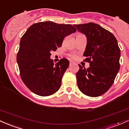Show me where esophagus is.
<instances>
[{
    "instance_id": "obj_1",
    "label": "esophagus",
    "mask_w": 129,
    "mask_h": 129,
    "mask_svg": "<svg viewBox=\"0 0 129 129\" xmlns=\"http://www.w3.org/2000/svg\"><path fill=\"white\" fill-rule=\"evenodd\" d=\"M73 64H74V62L72 61H69V65H70V66Z\"/></svg>"
}]
</instances>
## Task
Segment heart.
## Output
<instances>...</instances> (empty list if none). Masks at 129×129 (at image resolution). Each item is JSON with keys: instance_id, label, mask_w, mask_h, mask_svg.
<instances>
[{"instance_id": "heart-1", "label": "heart", "mask_w": 129, "mask_h": 129, "mask_svg": "<svg viewBox=\"0 0 129 129\" xmlns=\"http://www.w3.org/2000/svg\"><path fill=\"white\" fill-rule=\"evenodd\" d=\"M72 57H74V56H72Z\"/></svg>"}]
</instances>
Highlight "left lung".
Here are the masks:
<instances>
[{"label": "left lung", "instance_id": "8db88e82", "mask_svg": "<svg viewBox=\"0 0 129 129\" xmlns=\"http://www.w3.org/2000/svg\"><path fill=\"white\" fill-rule=\"evenodd\" d=\"M87 38L83 55L89 63L86 69L79 64L77 86L84 94L90 97L102 95L113 83L120 68V49L115 36L93 22L74 25Z\"/></svg>", "mask_w": 129, "mask_h": 129}]
</instances>
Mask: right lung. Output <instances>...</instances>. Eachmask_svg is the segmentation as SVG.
<instances>
[{
    "label": "right lung",
    "mask_w": 129,
    "mask_h": 129,
    "mask_svg": "<svg viewBox=\"0 0 129 129\" xmlns=\"http://www.w3.org/2000/svg\"><path fill=\"white\" fill-rule=\"evenodd\" d=\"M76 31L70 24L46 21L31 25L22 37L17 63L22 80L31 91L48 96L60 89L69 62L62 58L54 64L50 52L60 47L64 38Z\"/></svg>",
    "instance_id": "right-lung-1"
}]
</instances>
